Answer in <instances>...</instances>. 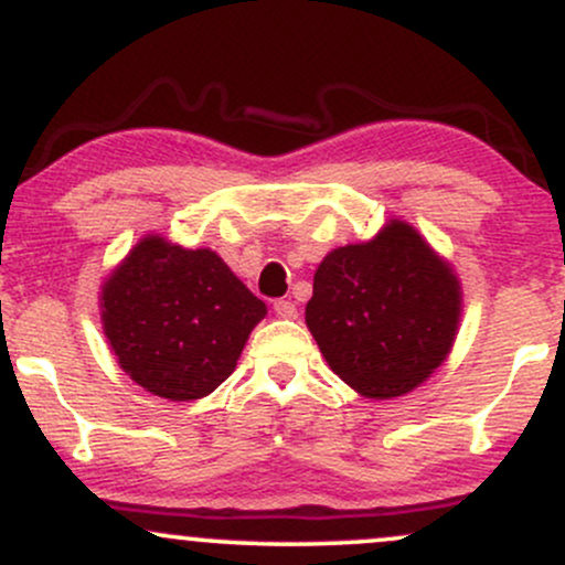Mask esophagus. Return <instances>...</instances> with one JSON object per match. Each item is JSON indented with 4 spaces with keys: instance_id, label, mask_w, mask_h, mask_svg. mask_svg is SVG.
<instances>
[{
    "instance_id": "obj_1",
    "label": "esophagus",
    "mask_w": 565,
    "mask_h": 565,
    "mask_svg": "<svg viewBox=\"0 0 565 565\" xmlns=\"http://www.w3.org/2000/svg\"><path fill=\"white\" fill-rule=\"evenodd\" d=\"M274 310L278 319H297V305L291 300H276Z\"/></svg>"
}]
</instances>
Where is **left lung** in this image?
I'll use <instances>...</instances> for the list:
<instances>
[{
    "label": "left lung",
    "instance_id": "1",
    "mask_svg": "<svg viewBox=\"0 0 565 565\" xmlns=\"http://www.w3.org/2000/svg\"><path fill=\"white\" fill-rule=\"evenodd\" d=\"M462 291L417 231L391 220L372 242L323 257L305 323L342 382L366 398L414 391L444 364Z\"/></svg>",
    "mask_w": 565,
    "mask_h": 565
}]
</instances>
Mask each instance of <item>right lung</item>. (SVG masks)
I'll return each instance as SVG.
<instances>
[{
	"mask_svg": "<svg viewBox=\"0 0 565 565\" xmlns=\"http://www.w3.org/2000/svg\"><path fill=\"white\" fill-rule=\"evenodd\" d=\"M103 332L116 361L148 393L196 401L231 377L263 300L212 249L146 236L106 278Z\"/></svg>",
	"mask_w": 565,
	"mask_h": 565,
	"instance_id": "1",
	"label": "right lung"
}]
</instances>
